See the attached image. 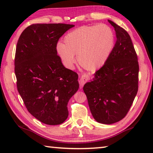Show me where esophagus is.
<instances>
[{
  "instance_id": "34e87169",
  "label": "esophagus",
  "mask_w": 153,
  "mask_h": 153,
  "mask_svg": "<svg viewBox=\"0 0 153 153\" xmlns=\"http://www.w3.org/2000/svg\"><path fill=\"white\" fill-rule=\"evenodd\" d=\"M89 79V76L86 74H82L81 77V79L79 80V83L81 85V86H83L84 84L85 83V82L87 81V80Z\"/></svg>"
}]
</instances>
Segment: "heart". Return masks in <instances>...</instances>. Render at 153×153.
<instances>
[{
	"label": "heart",
	"instance_id": "b5f03b06",
	"mask_svg": "<svg viewBox=\"0 0 153 153\" xmlns=\"http://www.w3.org/2000/svg\"><path fill=\"white\" fill-rule=\"evenodd\" d=\"M64 43L57 44V53L66 67H71L77 56L79 64L94 71L106 62L113 49L114 35L105 24L83 26L65 35Z\"/></svg>",
	"mask_w": 153,
	"mask_h": 153
}]
</instances>
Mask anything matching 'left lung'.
Listing matches in <instances>:
<instances>
[{
	"label": "left lung",
	"mask_w": 153,
	"mask_h": 153,
	"mask_svg": "<svg viewBox=\"0 0 153 153\" xmlns=\"http://www.w3.org/2000/svg\"><path fill=\"white\" fill-rule=\"evenodd\" d=\"M108 21L116 32V43L93 80L85 84L83 91L95 120L109 125L123 119L133 104L138 90L139 64L127 32Z\"/></svg>",
	"instance_id": "left-lung-1"
}]
</instances>
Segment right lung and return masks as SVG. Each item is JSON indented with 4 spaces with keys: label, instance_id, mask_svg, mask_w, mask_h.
I'll return each mask as SVG.
<instances>
[{
    "label": "right lung",
    "instance_id": "1",
    "mask_svg": "<svg viewBox=\"0 0 153 153\" xmlns=\"http://www.w3.org/2000/svg\"><path fill=\"white\" fill-rule=\"evenodd\" d=\"M74 26L32 24L22 32L17 43V90L30 113L50 126L66 121L68 103L79 87L78 74L64 66L56 50L60 37Z\"/></svg>",
    "mask_w": 153,
    "mask_h": 153
}]
</instances>
